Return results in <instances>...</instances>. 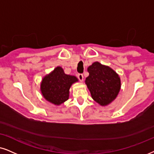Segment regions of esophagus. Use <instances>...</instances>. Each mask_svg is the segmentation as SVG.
<instances>
[{
  "mask_svg": "<svg viewBox=\"0 0 154 154\" xmlns=\"http://www.w3.org/2000/svg\"><path fill=\"white\" fill-rule=\"evenodd\" d=\"M77 78L79 79V80L80 82H82L83 79H84V77H83V75L82 74H77Z\"/></svg>",
  "mask_w": 154,
  "mask_h": 154,
  "instance_id": "obj_1",
  "label": "esophagus"
}]
</instances>
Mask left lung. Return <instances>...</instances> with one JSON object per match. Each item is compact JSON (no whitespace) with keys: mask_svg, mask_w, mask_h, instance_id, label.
Instances as JSON below:
<instances>
[{"mask_svg":"<svg viewBox=\"0 0 154 154\" xmlns=\"http://www.w3.org/2000/svg\"><path fill=\"white\" fill-rule=\"evenodd\" d=\"M85 84L91 97L102 106H106L117 97L121 89L119 76L108 66L95 62L87 68Z\"/></svg>","mask_w":154,"mask_h":154,"instance_id":"8db88e82","label":"left lung"}]
</instances>
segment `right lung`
I'll use <instances>...</instances> for the list:
<instances>
[{"instance_id": "obj_1", "label": "right lung", "mask_w": 154, "mask_h": 154, "mask_svg": "<svg viewBox=\"0 0 154 154\" xmlns=\"http://www.w3.org/2000/svg\"><path fill=\"white\" fill-rule=\"evenodd\" d=\"M76 82H78L77 77L66 75L63 68L57 67L43 77L40 91L47 101L54 105H60L69 99V88Z\"/></svg>"}]
</instances>
